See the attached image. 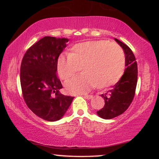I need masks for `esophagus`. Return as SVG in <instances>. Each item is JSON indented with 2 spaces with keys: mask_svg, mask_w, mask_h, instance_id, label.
I'll return each instance as SVG.
<instances>
[{
  "mask_svg": "<svg viewBox=\"0 0 159 159\" xmlns=\"http://www.w3.org/2000/svg\"><path fill=\"white\" fill-rule=\"evenodd\" d=\"M84 97L85 98H87V99H90V98H93V95L84 94Z\"/></svg>",
  "mask_w": 159,
  "mask_h": 159,
  "instance_id": "esophagus-1",
  "label": "esophagus"
}]
</instances>
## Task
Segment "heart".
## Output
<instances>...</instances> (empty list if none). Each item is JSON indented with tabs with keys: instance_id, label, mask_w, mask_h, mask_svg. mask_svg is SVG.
<instances>
[{
	"instance_id": "1",
	"label": "heart",
	"mask_w": 159,
	"mask_h": 159,
	"mask_svg": "<svg viewBox=\"0 0 159 159\" xmlns=\"http://www.w3.org/2000/svg\"><path fill=\"white\" fill-rule=\"evenodd\" d=\"M81 69L83 74L65 83L71 94L84 93L94 87L102 89L114 85L123 75L125 57L123 49L107 40L75 44L68 56H59L57 72L62 80L74 77Z\"/></svg>"
}]
</instances>
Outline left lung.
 Listing matches in <instances>:
<instances>
[{"mask_svg":"<svg viewBox=\"0 0 159 159\" xmlns=\"http://www.w3.org/2000/svg\"><path fill=\"white\" fill-rule=\"evenodd\" d=\"M115 41L123 49L126 68L120 81L110 90L101 95L105 105L97 111V114L105 120L113 119L127 110L134 97L138 81V64L132 51L119 39H115Z\"/></svg>","mask_w":159,"mask_h":159,"instance_id":"8db88e82","label":"left lung"}]
</instances>
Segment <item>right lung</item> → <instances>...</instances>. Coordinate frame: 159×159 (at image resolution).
I'll list each match as a JSON object with an SVG mask.
<instances>
[{
	"label": "right lung",
	"mask_w": 159,
	"mask_h": 159,
	"mask_svg": "<svg viewBox=\"0 0 159 159\" xmlns=\"http://www.w3.org/2000/svg\"><path fill=\"white\" fill-rule=\"evenodd\" d=\"M69 39L45 36L30 47L21 61L20 81L24 100L36 116L47 121L63 117L74 97L60 93L57 61Z\"/></svg>",
	"instance_id": "obj_1"
}]
</instances>
